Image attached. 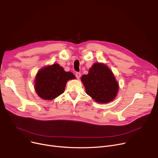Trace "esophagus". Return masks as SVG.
I'll return each instance as SVG.
<instances>
[{
    "mask_svg": "<svg viewBox=\"0 0 158 158\" xmlns=\"http://www.w3.org/2000/svg\"><path fill=\"white\" fill-rule=\"evenodd\" d=\"M81 74L80 72H76V77L77 79H79L81 77Z\"/></svg>",
    "mask_w": 158,
    "mask_h": 158,
    "instance_id": "obj_1",
    "label": "esophagus"
}]
</instances>
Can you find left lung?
<instances>
[{"label": "left lung", "mask_w": 158, "mask_h": 158, "mask_svg": "<svg viewBox=\"0 0 158 158\" xmlns=\"http://www.w3.org/2000/svg\"><path fill=\"white\" fill-rule=\"evenodd\" d=\"M86 94L100 103L111 102L117 96L118 83L112 72L104 64L96 63L81 77Z\"/></svg>", "instance_id": "1"}]
</instances>
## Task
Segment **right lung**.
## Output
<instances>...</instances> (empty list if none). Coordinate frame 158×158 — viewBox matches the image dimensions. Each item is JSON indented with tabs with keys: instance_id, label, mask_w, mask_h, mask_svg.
Masks as SVG:
<instances>
[{
	"instance_id": "add662e5",
	"label": "right lung",
	"mask_w": 158,
	"mask_h": 158,
	"mask_svg": "<svg viewBox=\"0 0 158 158\" xmlns=\"http://www.w3.org/2000/svg\"><path fill=\"white\" fill-rule=\"evenodd\" d=\"M75 78L76 77L72 72H65L59 64L55 63L38 72L35 88L41 98L52 100L64 92L66 82Z\"/></svg>"
}]
</instances>
